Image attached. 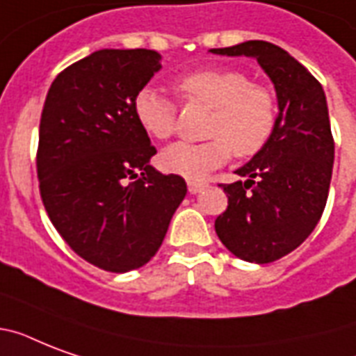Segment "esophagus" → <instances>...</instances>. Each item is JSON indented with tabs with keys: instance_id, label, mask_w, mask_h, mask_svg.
<instances>
[{
	"instance_id": "34e87169",
	"label": "esophagus",
	"mask_w": 356,
	"mask_h": 356,
	"mask_svg": "<svg viewBox=\"0 0 356 356\" xmlns=\"http://www.w3.org/2000/svg\"><path fill=\"white\" fill-rule=\"evenodd\" d=\"M207 188V183H195V181H188V192L190 194H200L201 190Z\"/></svg>"
}]
</instances>
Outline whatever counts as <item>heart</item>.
<instances>
[{
  "instance_id": "obj_1",
  "label": "heart",
  "mask_w": 356,
  "mask_h": 356,
  "mask_svg": "<svg viewBox=\"0 0 356 356\" xmlns=\"http://www.w3.org/2000/svg\"><path fill=\"white\" fill-rule=\"evenodd\" d=\"M175 88L184 102L212 111L205 129L211 140L177 142L162 153V166L175 175L201 181L223 166L233 153L242 159L257 155L275 133V96L240 70H197L179 77ZM133 111L140 127L153 138L168 140L175 133L177 108L153 86L140 88Z\"/></svg>"
}]
</instances>
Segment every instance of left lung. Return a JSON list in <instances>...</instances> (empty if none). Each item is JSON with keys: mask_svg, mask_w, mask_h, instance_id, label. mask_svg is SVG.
<instances>
[{"mask_svg": "<svg viewBox=\"0 0 356 356\" xmlns=\"http://www.w3.org/2000/svg\"><path fill=\"white\" fill-rule=\"evenodd\" d=\"M211 53L254 58L275 88V133L234 172L245 181L222 184L229 205L214 223L234 257L268 264L299 248L325 209L334 162L325 92L303 64L271 42L248 40Z\"/></svg>", "mask_w": 356, "mask_h": 356, "instance_id": "left-lung-1", "label": "left lung"}]
</instances>
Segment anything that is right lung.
Segmentation results:
<instances>
[{"label": "right lung", "instance_id": "1", "mask_svg": "<svg viewBox=\"0 0 356 356\" xmlns=\"http://www.w3.org/2000/svg\"><path fill=\"white\" fill-rule=\"evenodd\" d=\"M153 49H99L60 72L42 108L36 170L47 216L70 248L102 270L147 264L186 195L151 166L156 149L133 102L162 68Z\"/></svg>", "mask_w": 356, "mask_h": 356}]
</instances>
